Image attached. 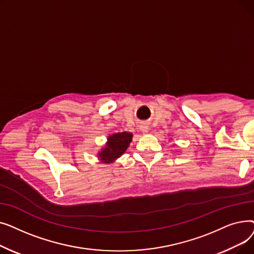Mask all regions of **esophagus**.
I'll return each mask as SVG.
<instances>
[{"label":"esophagus","mask_w":254,"mask_h":254,"mask_svg":"<svg viewBox=\"0 0 254 254\" xmlns=\"http://www.w3.org/2000/svg\"><path fill=\"white\" fill-rule=\"evenodd\" d=\"M140 129H141V131H143V132H148V131H149V127H148L147 124L143 123V124H141V126H140Z\"/></svg>","instance_id":"34e87169"}]
</instances>
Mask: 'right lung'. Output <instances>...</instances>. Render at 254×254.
I'll list each match as a JSON object with an SVG mask.
<instances>
[{
  "label": "right lung",
  "mask_w": 254,
  "mask_h": 254,
  "mask_svg": "<svg viewBox=\"0 0 254 254\" xmlns=\"http://www.w3.org/2000/svg\"><path fill=\"white\" fill-rule=\"evenodd\" d=\"M131 132H116L108 137L105 147L98 153L100 161L105 164L113 163L118 157L122 156L127 149L131 142Z\"/></svg>",
  "instance_id": "add662e5"
}]
</instances>
